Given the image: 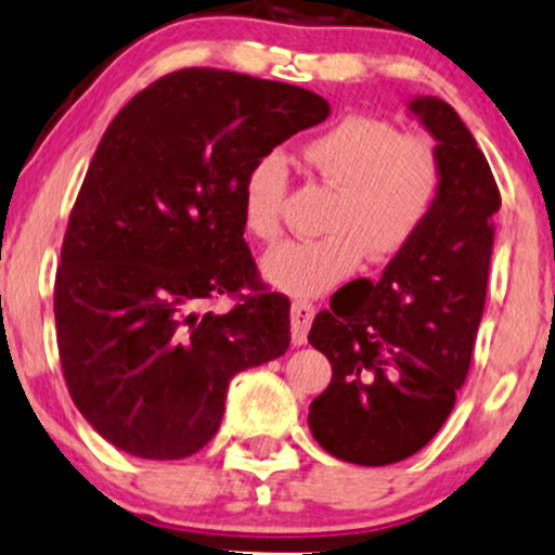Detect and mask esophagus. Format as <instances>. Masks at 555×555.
Masks as SVG:
<instances>
[{
    "label": "esophagus",
    "mask_w": 555,
    "mask_h": 555,
    "mask_svg": "<svg viewBox=\"0 0 555 555\" xmlns=\"http://www.w3.org/2000/svg\"><path fill=\"white\" fill-rule=\"evenodd\" d=\"M312 320H314V307L310 305V301H294L292 305V343L294 346H305Z\"/></svg>",
    "instance_id": "34e87169"
}]
</instances>
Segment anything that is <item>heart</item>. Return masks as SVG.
<instances>
[{"instance_id":"obj_1","label":"heart","mask_w":555,"mask_h":555,"mask_svg":"<svg viewBox=\"0 0 555 555\" xmlns=\"http://www.w3.org/2000/svg\"><path fill=\"white\" fill-rule=\"evenodd\" d=\"M301 158L335 189L320 241H292L261 261L263 282L307 299L350 279L363 256L384 263L415 241L440 192V158L423 135H399L382 117L346 115L301 145ZM286 166L263 153L241 184V222L261 243L282 233Z\"/></svg>"}]
</instances>
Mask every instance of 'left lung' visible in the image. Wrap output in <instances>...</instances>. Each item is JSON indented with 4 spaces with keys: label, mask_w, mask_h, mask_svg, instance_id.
Here are the masks:
<instances>
[{
    "label": "left lung",
    "mask_w": 555,
    "mask_h": 555,
    "mask_svg": "<svg viewBox=\"0 0 555 555\" xmlns=\"http://www.w3.org/2000/svg\"><path fill=\"white\" fill-rule=\"evenodd\" d=\"M430 132L440 192L423 230L361 297L340 289L312 322L310 343L333 378L310 404L314 440L335 459L389 466L433 440L472 366L487 297L500 189L451 104L412 96Z\"/></svg>",
    "instance_id": "1"
}]
</instances>
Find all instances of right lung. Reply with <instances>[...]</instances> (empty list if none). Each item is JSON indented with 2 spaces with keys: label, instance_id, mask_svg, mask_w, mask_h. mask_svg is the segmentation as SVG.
I'll use <instances>...</instances> for the list:
<instances>
[{
  "label": "right lung",
  "instance_id": "add662e5",
  "mask_svg": "<svg viewBox=\"0 0 555 555\" xmlns=\"http://www.w3.org/2000/svg\"><path fill=\"white\" fill-rule=\"evenodd\" d=\"M327 115L292 83L181 68L109 122L68 217L53 310L74 404L115 448L186 459L215 438L230 378L286 353L289 299L258 282L241 184ZM241 288L225 315L195 310Z\"/></svg>",
  "mask_w": 555,
  "mask_h": 555
}]
</instances>
